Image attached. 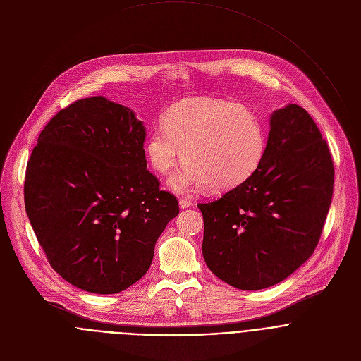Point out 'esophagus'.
<instances>
[{
  "mask_svg": "<svg viewBox=\"0 0 361 361\" xmlns=\"http://www.w3.org/2000/svg\"><path fill=\"white\" fill-rule=\"evenodd\" d=\"M193 204L190 201H188V199H180L179 201V208L180 209H186V208H190Z\"/></svg>",
  "mask_w": 361,
  "mask_h": 361,
  "instance_id": "34e87169",
  "label": "esophagus"
}]
</instances>
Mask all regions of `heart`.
<instances>
[{
    "instance_id": "b5f03b06",
    "label": "heart",
    "mask_w": 361,
    "mask_h": 361,
    "mask_svg": "<svg viewBox=\"0 0 361 361\" xmlns=\"http://www.w3.org/2000/svg\"><path fill=\"white\" fill-rule=\"evenodd\" d=\"M162 128L149 133L145 152L159 175H169L180 159L185 160L168 180L178 195H192L207 186L226 190L241 185L258 168L265 150L257 114L221 99H185L165 111Z\"/></svg>"
}]
</instances>
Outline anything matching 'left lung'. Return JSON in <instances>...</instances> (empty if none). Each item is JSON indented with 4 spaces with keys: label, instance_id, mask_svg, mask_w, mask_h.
I'll use <instances>...</instances> for the list:
<instances>
[{
    "label": "left lung",
    "instance_id": "obj_1",
    "mask_svg": "<svg viewBox=\"0 0 361 361\" xmlns=\"http://www.w3.org/2000/svg\"><path fill=\"white\" fill-rule=\"evenodd\" d=\"M333 185L331 154L311 116L291 103L274 110L254 173L216 201L197 205L208 268L245 291L284 281L312 255Z\"/></svg>",
    "mask_w": 361,
    "mask_h": 361
}]
</instances>
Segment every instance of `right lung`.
Instances as JSON below:
<instances>
[{
  "label": "right lung",
  "instance_id": "obj_1",
  "mask_svg": "<svg viewBox=\"0 0 361 361\" xmlns=\"http://www.w3.org/2000/svg\"><path fill=\"white\" fill-rule=\"evenodd\" d=\"M146 129L103 96L60 110L27 164V216L53 269L71 286L116 294L147 272L178 199L147 171Z\"/></svg>",
  "mask_w": 361,
  "mask_h": 361
}]
</instances>
